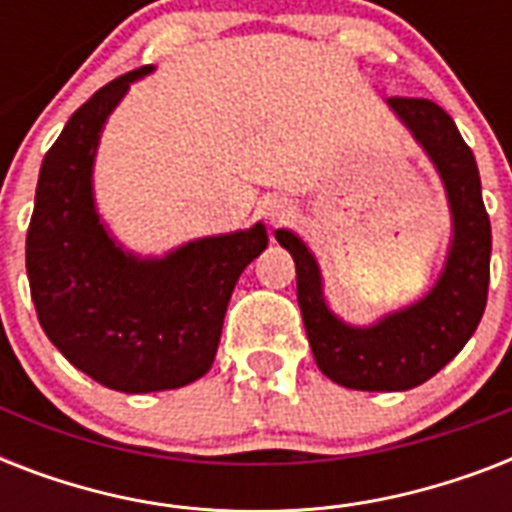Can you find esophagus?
<instances>
[{
  "instance_id": "1",
  "label": "esophagus",
  "mask_w": 512,
  "mask_h": 512,
  "mask_svg": "<svg viewBox=\"0 0 512 512\" xmlns=\"http://www.w3.org/2000/svg\"><path fill=\"white\" fill-rule=\"evenodd\" d=\"M260 215H263L265 223H284L289 215H292V204L287 199H281V196H271V199H265L260 204Z\"/></svg>"
}]
</instances>
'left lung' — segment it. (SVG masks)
I'll list each match as a JSON object with an SVG mask.
<instances>
[{
	"label": "left lung",
	"mask_w": 512,
	"mask_h": 512,
	"mask_svg": "<svg viewBox=\"0 0 512 512\" xmlns=\"http://www.w3.org/2000/svg\"><path fill=\"white\" fill-rule=\"evenodd\" d=\"M388 108L425 151L444 185L452 236L436 284L414 303L350 324L324 295V276L311 247L279 228L276 241L295 260L297 303L313 358L329 380L353 390H412L452 361L473 337L489 292L492 225L481 199L476 156L457 124L433 100L388 98Z\"/></svg>",
	"instance_id": "1"
}]
</instances>
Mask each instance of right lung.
<instances>
[{
  "instance_id": "obj_1",
  "label": "right lung",
  "mask_w": 512,
  "mask_h": 512,
  "mask_svg": "<svg viewBox=\"0 0 512 512\" xmlns=\"http://www.w3.org/2000/svg\"><path fill=\"white\" fill-rule=\"evenodd\" d=\"M154 66L98 90L47 151L26 236V273L44 335L71 364L119 393L183 388L215 361L225 308L268 231L201 236L138 255L95 204V156L108 116Z\"/></svg>"
}]
</instances>
